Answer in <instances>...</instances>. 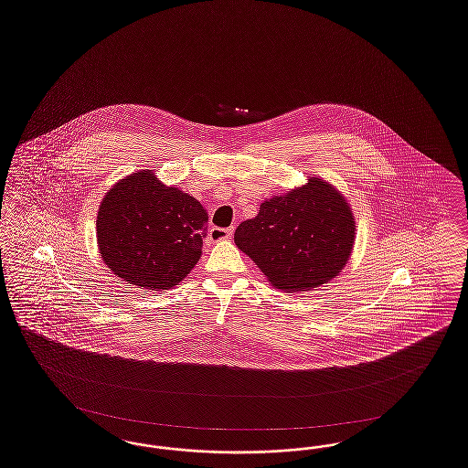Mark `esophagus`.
Instances as JSON below:
<instances>
[{"instance_id": "1", "label": "esophagus", "mask_w": 468, "mask_h": 468, "mask_svg": "<svg viewBox=\"0 0 468 468\" xmlns=\"http://www.w3.org/2000/svg\"><path fill=\"white\" fill-rule=\"evenodd\" d=\"M231 235H233V229H231V228H218V226H214V228L208 229V239H210L212 242L228 240V239H231Z\"/></svg>"}]
</instances>
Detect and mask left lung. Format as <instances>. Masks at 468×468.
Masks as SVG:
<instances>
[{
    "mask_svg": "<svg viewBox=\"0 0 468 468\" xmlns=\"http://www.w3.org/2000/svg\"><path fill=\"white\" fill-rule=\"evenodd\" d=\"M356 221L345 197L312 177L273 197L235 229V243L273 287L310 291L333 281L352 254Z\"/></svg>",
    "mask_w": 468,
    "mask_h": 468,
    "instance_id": "8db88e82",
    "label": "left lung"
}]
</instances>
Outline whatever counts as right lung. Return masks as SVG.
<instances>
[{
    "label": "right lung",
    "instance_id": "right-lung-1",
    "mask_svg": "<svg viewBox=\"0 0 468 468\" xmlns=\"http://www.w3.org/2000/svg\"><path fill=\"white\" fill-rule=\"evenodd\" d=\"M207 221L198 200L141 170L102 198L97 243L120 279L151 291L170 289L200 260Z\"/></svg>",
    "mask_w": 468,
    "mask_h": 468
}]
</instances>
